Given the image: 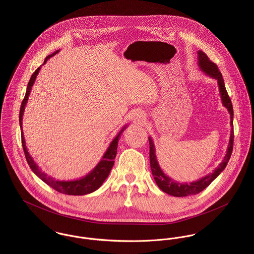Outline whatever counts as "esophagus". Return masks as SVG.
I'll return each mask as SVG.
<instances>
[{
    "label": "esophagus",
    "mask_w": 254,
    "mask_h": 254,
    "mask_svg": "<svg viewBox=\"0 0 254 254\" xmlns=\"http://www.w3.org/2000/svg\"><path fill=\"white\" fill-rule=\"evenodd\" d=\"M134 118L137 120V121H141L142 119H143V115L140 113H136V114H134Z\"/></svg>",
    "instance_id": "esophagus-1"
}]
</instances>
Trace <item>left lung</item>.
I'll list each match as a JSON object with an SVG mask.
<instances>
[{
    "instance_id": "8db88e82",
    "label": "left lung",
    "mask_w": 254,
    "mask_h": 254,
    "mask_svg": "<svg viewBox=\"0 0 254 254\" xmlns=\"http://www.w3.org/2000/svg\"><path fill=\"white\" fill-rule=\"evenodd\" d=\"M198 64L202 71L210 75L211 77L217 79L218 85H219V90H220V95L222 99L223 105L227 108L230 112L231 116V126H232V131H231V138L229 142V146L227 150V154L222 161V163L219 165V167L214 170L213 173L201 178L200 180L196 182H192L190 184H181L178 182H174L171 180L169 177H167L160 169L156 157H155V150H154V145L151 141L150 138H148L149 142V160H150V168L152 172V176L154 177L155 183L157 186L162 190L164 192L171 194L173 196H188V195H192L196 194L200 191H202L206 187H208L211 182L213 181L218 175L225 169L227 166V163L229 162V159L231 157L232 151H233V146H234V125H233V118H234V109H233V105L231 102V99L227 93L224 80L222 77V74L220 72L218 68L217 64L209 60V58L205 55V53L198 51Z\"/></svg>"
}]
</instances>
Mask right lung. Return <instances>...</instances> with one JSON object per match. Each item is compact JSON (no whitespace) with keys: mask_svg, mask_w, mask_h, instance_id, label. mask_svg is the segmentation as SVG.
I'll use <instances>...</instances> for the list:
<instances>
[{"mask_svg":"<svg viewBox=\"0 0 254 254\" xmlns=\"http://www.w3.org/2000/svg\"><path fill=\"white\" fill-rule=\"evenodd\" d=\"M57 52H55L53 55L48 56L46 58V60L44 61V64L51 58L53 57L55 54H57ZM40 67H38L34 73L32 74L28 85H27V90H26V94L24 96V99L22 101V104L20 106V111H19V124L21 125V120H22V115H23V111L25 109V104L27 103L28 100V96L30 94V90L31 87L33 86V83L36 79L37 74L39 73ZM124 130V128L121 130V132L116 136V138L111 142V144L109 145L107 152L105 153L103 159L100 161V163L95 167V169L89 173L86 177L76 180V181H57L51 177H49L47 174H45L44 172H42L36 163L34 162V160L32 159V157L30 156L29 152L27 151V148L25 146V140L23 137V132H22V126H21V143H22V147L24 150V154L26 157V161L28 163V165L30 166V168L32 169V171L36 174L37 176L42 180L45 182L46 184H48L50 187H52L54 190H58L59 192L64 193V194H69V195H83V194H87L90 192H93L94 190H98L104 181L108 178L109 172L114 164V158L115 155L117 153V146H118V139L120 137V134L122 133V131Z\"/></svg>","mask_w":254,"mask_h":254,"instance_id":"1","label":"right lung"}]
</instances>
